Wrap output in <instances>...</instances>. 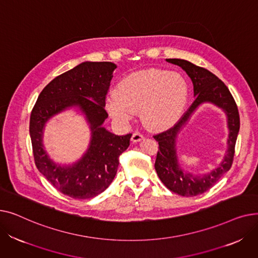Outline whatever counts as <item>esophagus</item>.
I'll return each instance as SVG.
<instances>
[{
  "label": "esophagus",
  "mask_w": 258,
  "mask_h": 258,
  "mask_svg": "<svg viewBox=\"0 0 258 258\" xmlns=\"http://www.w3.org/2000/svg\"><path fill=\"white\" fill-rule=\"evenodd\" d=\"M143 139H144V136H143V135H142L141 133H139V132L134 133V134L132 135V138H131V140H132L133 142H139V141H141V140H143Z\"/></svg>",
  "instance_id": "1"
}]
</instances>
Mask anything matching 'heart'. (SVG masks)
<instances>
[{
	"label": "heart",
	"instance_id": "1",
	"mask_svg": "<svg viewBox=\"0 0 258 258\" xmlns=\"http://www.w3.org/2000/svg\"><path fill=\"white\" fill-rule=\"evenodd\" d=\"M187 85L179 73L163 69L134 72L122 79L106 100L107 111L122 124L140 112L144 125L161 130L173 124L187 101Z\"/></svg>",
	"mask_w": 258,
	"mask_h": 258
}]
</instances>
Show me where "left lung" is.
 <instances>
[{
    "label": "left lung",
    "mask_w": 258,
    "mask_h": 258,
    "mask_svg": "<svg viewBox=\"0 0 258 258\" xmlns=\"http://www.w3.org/2000/svg\"><path fill=\"white\" fill-rule=\"evenodd\" d=\"M166 61L181 67L190 77L194 84V96L196 99L177 123L154 136V139L159 143L155 168L162 183L170 191L183 197H196L209 190L232 166L235 143L239 131L238 108L227 86L218 76H215L205 68L179 58H169L166 59ZM204 102H211L222 107L226 112L228 117L229 138L228 151L221 165L211 173L200 177L184 174L179 168L175 153V139L195 108Z\"/></svg>",
    "instance_id": "1"
}]
</instances>
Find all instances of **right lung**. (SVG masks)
Segmentation results:
<instances>
[{"label":"right lung","mask_w":258,"mask_h":258,"mask_svg":"<svg viewBox=\"0 0 258 258\" xmlns=\"http://www.w3.org/2000/svg\"><path fill=\"white\" fill-rule=\"evenodd\" d=\"M117 66L110 61L83 62L44 88L32 108L29 132L37 169L61 194L77 200L98 196L117 173L119 157L130 145L132 134L117 136L102 127L107 117L106 94ZM78 105L91 124L92 140L87 154L72 167H58L46 156L42 127L49 117Z\"/></svg>","instance_id":"right-lung-1"}]
</instances>
